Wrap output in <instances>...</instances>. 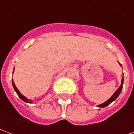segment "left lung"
Returning a JSON list of instances; mask_svg holds the SVG:
<instances>
[{"label": "left lung", "mask_w": 134, "mask_h": 134, "mask_svg": "<svg viewBox=\"0 0 134 134\" xmlns=\"http://www.w3.org/2000/svg\"><path fill=\"white\" fill-rule=\"evenodd\" d=\"M119 64H120V65L121 67H122V65H121L120 63H119ZM123 82H124V76H123L122 79V81H121V85L119 87L118 89L115 92V93L113 94L111 97H110L109 99H108L106 102H105L104 103H103V104H99V105H98L97 107H101V108H104V107H106V106H108L109 104H110V103H112L113 101H115V100L118 97V96L120 95V94L121 91H122V86H123Z\"/></svg>", "instance_id": "1"}]
</instances>
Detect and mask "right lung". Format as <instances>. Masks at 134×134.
<instances>
[{
  "label": "right lung",
  "instance_id": "add662e5",
  "mask_svg": "<svg viewBox=\"0 0 134 134\" xmlns=\"http://www.w3.org/2000/svg\"><path fill=\"white\" fill-rule=\"evenodd\" d=\"M13 72H14V71H13ZM12 86H13V88H14V90H15V92H16V94H18V96H19V97L21 99L23 100L24 102H27V103H30V104L32 103V99H28V98H26L25 96L23 95V94H22L19 91V90L17 89V88H16V87L15 84H14V82L13 79H12Z\"/></svg>",
  "mask_w": 134,
  "mask_h": 134
}]
</instances>
